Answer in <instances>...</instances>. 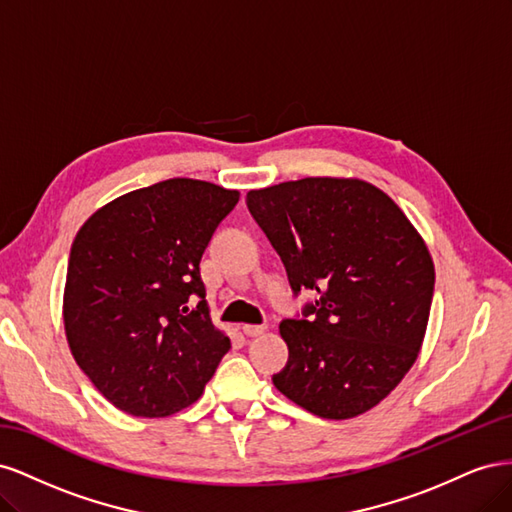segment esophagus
Here are the masks:
<instances>
[{
    "instance_id": "1",
    "label": "esophagus",
    "mask_w": 512,
    "mask_h": 512,
    "mask_svg": "<svg viewBox=\"0 0 512 512\" xmlns=\"http://www.w3.org/2000/svg\"><path fill=\"white\" fill-rule=\"evenodd\" d=\"M265 331H267L265 324H245V327H243V333L250 335V337H258V335H262Z\"/></svg>"
}]
</instances>
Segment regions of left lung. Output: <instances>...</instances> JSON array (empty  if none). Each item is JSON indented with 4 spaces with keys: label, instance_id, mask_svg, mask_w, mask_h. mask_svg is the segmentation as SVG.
Segmentation results:
<instances>
[{
    "label": "left lung",
    "instance_id": "1",
    "mask_svg": "<svg viewBox=\"0 0 512 512\" xmlns=\"http://www.w3.org/2000/svg\"><path fill=\"white\" fill-rule=\"evenodd\" d=\"M294 292L316 290L309 320H284L288 365L275 389L346 421L389 395L423 346L436 269L395 200L354 177H305L247 192Z\"/></svg>",
    "mask_w": 512,
    "mask_h": 512
}]
</instances>
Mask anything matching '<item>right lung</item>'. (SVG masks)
Returning <instances> with one entry per match:
<instances>
[{"instance_id": "1", "label": "right lung", "mask_w": 512, "mask_h": 512, "mask_svg": "<svg viewBox=\"0 0 512 512\" xmlns=\"http://www.w3.org/2000/svg\"><path fill=\"white\" fill-rule=\"evenodd\" d=\"M237 203L239 190L166 179L111 200L76 232L66 339L121 412L164 418L192 406L230 350L209 314L200 258Z\"/></svg>"}]
</instances>
